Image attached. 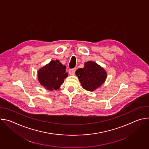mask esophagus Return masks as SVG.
<instances>
[{
	"label": "esophagus",
	"instance_id": "34e87169",
	"mask_svg": "<svg viewBox=\"0 0 149 149\" xmlns=\"http://www.w3.org/2000/svg\"><path fill=\"white\" fill-rule=\"evenodd\" d=\"M75 71H76V69L75 68H72V69H70L69 70V72L71 75H74L75 73Z\"/></svg>",
	"mask_w": 149,
	"mask_h": 149
}]
</instances>
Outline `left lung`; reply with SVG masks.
<instances>
[{"label": "left lung", "mask_w": 149, "mask_h": 149, "mask_svg": "<svg viewBox=\"0 0 149 149\" xmlns=\"http://www.w3.org/2000/svg\"><path fill=\"white\" fill-rule=\"evenodd\" d=\"M75 74L83 88L89 91H93L99 88L107 76L103 68L91 61L85 63L84 67L78 69Z\"/></svg>", "instance_id": "8db88e82"}]
</instances>
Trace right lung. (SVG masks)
I'll return each instance as SVG.
<instances>
[{
    "label": "right lung",
    "instance_id": "1",
    "mask_svg": "<svg viewBox=\"0 0 149 149\" xmlns=\"http://www.w3.org/2000/svg\"><path fill=\"white\" fill-rule=\"evenodd\" d=\"M65 70L66 67L59 61H51L48 64L39 70L38 81L47 90H56L68 76Z\"/></svg>",
    "mask_w": 149,
    "mask_h": 149
}]
</instances>
